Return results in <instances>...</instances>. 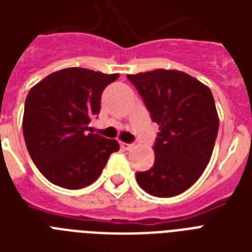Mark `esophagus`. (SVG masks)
Masks as SVG:
<instances>
[{"instance_id": "esophagus-1", "label": "esophagus", "mask_w": 252, "mask_h": 252, "mask_svg": "<svg viewBox=\"0 0 252 252\" xmlns=\"http://www.w3.org/2000/svg\"><path fill=\"white\" fill-rule=\"evenodd\" d=\"M120 146H122L123 150H130L133 148V144H126V142H120Z\"/></svg>"}]
</instances>
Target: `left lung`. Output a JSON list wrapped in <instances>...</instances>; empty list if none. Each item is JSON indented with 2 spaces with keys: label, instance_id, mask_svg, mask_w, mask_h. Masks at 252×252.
<instances>
[{
  "label": "left lung",
  "instance_id": "8db88e82",
  "mask_svg": "<svg viewBox=\"0 0 252 252\" xmlns=\"http://www.w3.org/2000/svg\"><path fill=\"white\" fill-rule=\"evenodd\" d=\"M159 126L153 167L136 174L138 186L157 197L184 192L204 172L215 148L219 115L211 89L179 70L128 74Z\"/></svg>",
  "mask_w": 252,
  "mask_h": 252
}]
</instances>
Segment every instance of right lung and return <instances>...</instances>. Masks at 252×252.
Wrapping results in <instances>:
<instances>
[{"label":"right lung","instance_id":"1","mask_svg":"<svg viewBox=\"0 0 252 252\" xmlns=\"http://www.w3.org/2000/svg\"><path fill=\"white\" fill-rule=\"evenodd\" d=\"M119 74L85 68L57 70L29 91L23 136L30 157L51 183L80 189L102 174L108 157L119 150L116 140L102 137L89 126L99 115L107 85Z\"/></svg>","mask_w":252,"mask_h":252}]
</instances>
